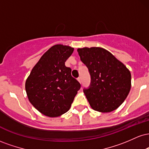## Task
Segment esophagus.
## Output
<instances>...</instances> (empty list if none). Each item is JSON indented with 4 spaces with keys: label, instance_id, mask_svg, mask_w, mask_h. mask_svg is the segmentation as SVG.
<instances>
[{
    "label": "esophagus",
    "instance_id": "34e87169",
    "mask_svg": "<svg viewBox=\"0 0 149 149\" xmlns=\"http://www.w3.org/2000/svg\"><path fill=\"white\" fill-rule=\"evenodd\" d=\"M77 80H78V81L80 83H81V78H77Z\"/></svg>",
    "mask_w": 149,
    "mask_h": 149
}]
</instances>
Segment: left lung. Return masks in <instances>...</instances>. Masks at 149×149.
<instances>
[{"mask_svg": "<svg viewBox=\"0 0 149 149\" xmlns=\"http://www.w3.org/2000/svg\"><path fill=\"white\" fill-rule=\"evenodd\" d=\"M77 51L91 77L89 88L83 90L90 107L102 113L116 110L130 90V71L111 53L102 47H83Z\"/></svg>", "mask_w": 149, "mask_h": 149, "instance_id": "8db88e82", "label": "left lung"}]
</instances>
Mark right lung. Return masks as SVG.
Instances as JSON below:
<instances>
[{
  "label": "right lung",
  "instance_id": "obj_1",
  "mask_svg": "<svg viewBox=\"0 0 149 149\" xmlns=\"http://www.w3.org/2000/svg\"><path fill=\"white\" fill-rule=\"evenodd\" d=\"M73 49L63 45L51 47L34 66L26 80L29 100L46 116L58 117L67 112L80 90L79 82L71 76V68L65 66Z\"/></svg>",
  "mask_w": 149,
  "mask_h": 149
}]
</instances>
